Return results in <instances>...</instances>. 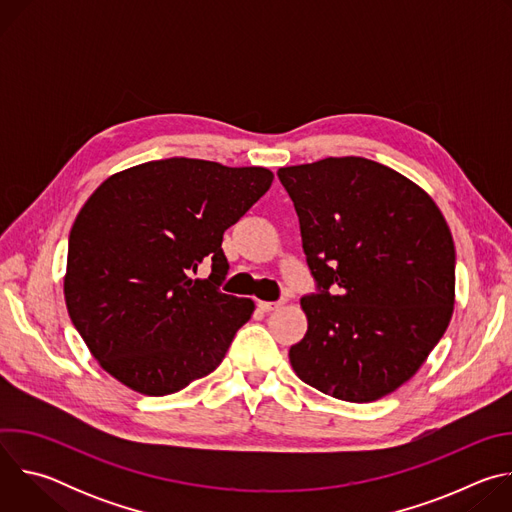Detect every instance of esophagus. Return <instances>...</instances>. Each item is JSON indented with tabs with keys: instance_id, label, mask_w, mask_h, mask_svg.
Segmentation results:
<instances>
[{
	"instance_id": "1",
	"label": "esophagus",
	"mask_w": 512,
	"mask_h": 512,
	"mask_svg": "<svg viewBox=\"0 0 512 512\" xmlns=\"http://www.w3.org/2000/svg\"><path fill=\"white\" fill-rule=\"evenodd\" d=\"M283 306V300L281 302H257V308L261 310V312H273V310H277V308H281Z\"/></svg>"
}]
</instances>
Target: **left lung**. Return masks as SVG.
<instances>
[{"instance_id":"left-lung-1","label":"left lung","mask_w":512,"mask_h":512,"mask_svg":"<svg viewBox=\"0 0 512 512\" xmlns=\"http://www.w3.org/2000/svg\"><path fill=\"white\" fill-rule=\"evenodd\" d=\"M277 176L318 289L302 298L308 332L289 348L291 367L336 399L377 401L419 371L450 324V227L425 190L367 158H326Z\"/></svg>"}]
</instances>
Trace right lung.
Instances as JSON below:
<instances>
[{
	"label": "right lung",
	"mask_w": 512,
	"mask_h": 512,
	"mask_svg": "<svg viewBox=\"0 0 512 512\" xmlns=\"http://www.w3.org/2000/svg\"><path fill=\"white\" fill-rule=\"evenodd\" d=\"M267 168L170 158L107 178L68 237V316L101 367L170 395L223 362L255 304L223 294V235L269 190ZM210 262L208 280L191 273Z\"/></svg>",
	"instance_id": "1"
}]
</instances>
